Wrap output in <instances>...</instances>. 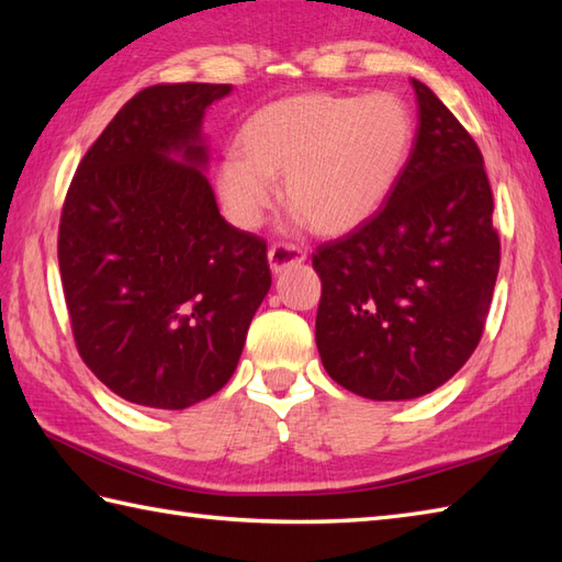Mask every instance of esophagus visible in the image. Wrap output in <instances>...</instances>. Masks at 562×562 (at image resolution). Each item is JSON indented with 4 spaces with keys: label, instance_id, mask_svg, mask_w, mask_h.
Wrapping results in <instances>:
<instances>
[{
    "label": "esophagus",
    "instance_id": "esophagus-1",
    "mask_svg": "<svg viewBox=\"0 0 562 562\" xmlns=\"http://www.w3.org/2000/svg\"><path fill=\"white\" fill-rule=\"evenodd\" d=\"M304 258H306V254L300 246L284 244V241L272 244L268 250V260H270L272 272H282L292 266H300V262H304Z\"/></svg>",
    "mask_w": 562,
    "mask_h": 562
}]
</instances>
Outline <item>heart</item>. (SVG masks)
<instances>
[{
    "mask_svg": "<svg viewBox=\"0 0 562 562\" xmlns=\"http://www.w3.org/2000/svg\"><path fill=\"white\" fill-rule=\"evenodd\" d=\"M415 137L398 93H300L262 105L241 130V147L217 169L222 202L254 229L278 200L284 173L290 205L324 234H345L381 210L398 186Z\"/></svg>",
    "mask_w": 562,
    "mask_h": 562,
    "instance_id": "b5f03b06",
    "label": "heart"
}]
</instances>
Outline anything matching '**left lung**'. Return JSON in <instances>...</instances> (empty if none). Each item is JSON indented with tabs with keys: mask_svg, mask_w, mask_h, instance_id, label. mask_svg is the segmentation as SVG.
<instances>
[{
	"mask_svg": "<svg viewBox=\"0 0 562 562\" xmlns=\"http://www.w3.org/2000/svg\"><path fill=\"white\" fill-rule=\"evenodd\" d=\"M417 133L381 210L321 244L316 345L333 381L372 401L445 384L479 348L499 270L483 154L432 89L413 79Z\"/></svg>",
	"mask_w": 562,
	"mask_h": 562,
	"instance_id": "obj_1",
	"label": "left lung"
}]
</instances>
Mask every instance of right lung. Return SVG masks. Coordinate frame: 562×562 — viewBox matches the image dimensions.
I'll return each instance as SVG.
<instances>
[{
    "label": "right lung",
    "mask_w": 562,
    "mask_h": 562,
    "mask_svg": "<svg viewBox=\"0 0 562 562\" xmlns=\"http://www.w3.org/2000/svg\"><path fill=\"white\" fill-rule=\"evenodd\" d=\"M229 91L188 81L135 93L83 154L59 217L81 360L147 408L183 411L232 379L272 282L266 241L222 217L202 173V117Z\"/></svg>",
    "instance_id": "right-lung-1"
}]
</instances>
